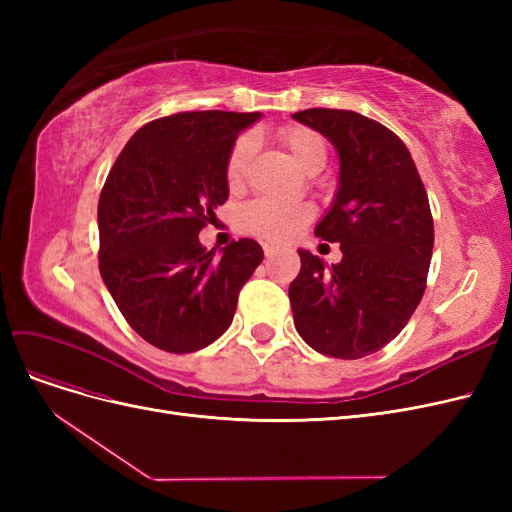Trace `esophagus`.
<instances>
[{
  "instance_id": "esophagus-1",
  "label": "esophagus",
  "mask_w": 512,
  "mask_h": 512,
  "mask_svg": "<svg viewBox=\"0 0 512 512\" xmlns=\"http://www.w3.org/2000/svg\"><path fill=\"white\" fill-rule=\"evenodd\" d=\"M262 247H265V256H267V258H273L277 252H280V247H275V245H271V243H265Z\"/></svg>"
}]
</instances>
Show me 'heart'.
I'll return each instance as SVG.
<instances>
[{"mask_svg":"<svg viewBox=\"0 0 512 512\" xmlns=\"http://www.w3.org/2000/svg\"><path fill=\"white\" fill-rule=\"evenodd\" d=\"M280 141L309 175L318 173L327 162V147H324L322 136L314 130L290 126L280 132ZM252 153L254 138L247 134L239 136L226 160V181L230 190H237L243 185ZM309 220H312V209L307 205L286 203V200L275 198H254L237 213V222L243 230L269 241H288L297 237Z\"/></svg>","mask_w":512,"mask_h":512,"instance_id":"heart-1","label":"heart"}]
</instances>
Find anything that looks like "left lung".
<instances>
[{"mask_svg": "<svg viewBox=\"0 0 512 512\" xmlns=\"http://www.w3.org/2000/svg\"><path fill=\"white\" fill-rule=\"evenodd\" d=\"M292 119L329 138L339 183L316 237L339 243L342 260L299 250L288 288L294 327L307 346L335 359H363L395 339L421 303L433 250L425 185L408 147L354 111L307 108Z\"/></svg>", "mask_w": 512, "mask_h": 512, "instance_id": "1", "label": "left lung"}]
</instances>
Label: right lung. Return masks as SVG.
Masks as SVG:
<instances>
[{
	"label": "right lung",
	"instance_id": "add662e5",
	"mask_svg": "<svg viewBox=\"0 0 512 512\" xmlns=\"http://www.w3.org/2000/svg\"><path fill=\"white\" fill-rule=\"evenodd\" d=\"M256 119L226 111L156 119L130 138L106 177L100 275L130 327L160 350L213 344L265 256L254 239L232 241L220 256L198 241L228 198V153Z\"/></svg>",
	"mask_w": 512,
	"mask_h": 512
}]
</instances>
